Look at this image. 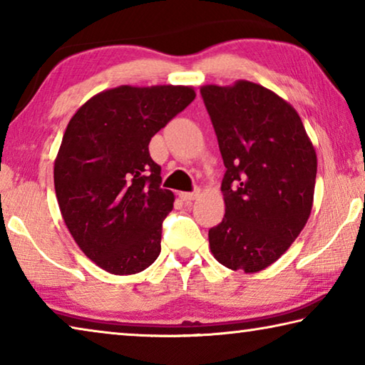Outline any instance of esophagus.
I'll return each instance as SVG.
<instances>
[{
	"mask_svg": "<svg viewBox=\"0 0 365 365\" xmlns=\"http://www.w3.org/2000/svg\"><path fill=\"white\" fill-rule=\"evenodd\" d=\"M200 196V190H195V191H190V193H180V197L185 202H190V201H195L196 197Z\"/></svg>",
	"mask_w": 365,
	"mask_h": 365,
	"instance_id": "obj_1",
	"label": "esophagus"
}]
</instances>
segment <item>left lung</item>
Wrapping results in <instances>:
<instances>
[{
	"label": "left lung",
	"mask_w": 365,
	"mask_h": 365,
	"mask_svg": "<svg viewBox=\"0 0 365 365\" xmlns=\"http://www.w3.org/2000/svg\"><path fill=\"white\" fill-rule=\"evenodd\" d=\"M225 175V215L209 230L212 256L246 274L274 264L311 215L317 156L292 104L262 85H205Z\"/></svg>",
	"instance_id": "obj_1"
}]
</instances>
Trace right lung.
Returning <instances> with one entry per match:
<instances>
[{
    "label": "right lung",
    "instance_id": "obj_1",
    "mask_svg": "<svg viewBox=\"0 0 365 365\" xmlns=\"http://www.w3.org/2000/svg\"><path fill=\"white\" fill-rule=\"evenodd\" d=\"M195 96L193 86L120 85L67 123L54 160L58 205L78 248L109 274H138L159 256L175 197L160 188L148 145Z\"/></svg>",
    "mask_w": 365,
    "mask_h": 365
}]
</instances>
